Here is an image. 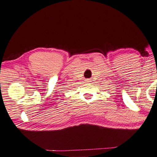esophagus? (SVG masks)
Instances as JSON below:
<instances>
[{"label": "esophagus", "mask_w": 157, "mask_h": 157, "mask_svg": "<svg viewBox=\"0 0 157 157\" xmlns=\"http://www.w3.org/2000/svg\"><path fill=\"white\" fill-rule=\"evenodd\" d=\"M86 80V82H91V80H89V79H87V80Z\"/></svg>", "instance_id": "esophagus-1"}]
</instances>
